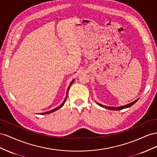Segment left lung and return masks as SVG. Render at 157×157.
<instances>
[{"label":"left lung","mask_w":157,"mask_h":157,"mask_svg":"<svg viewBox=\"0 0 157 157\" xmlns=\"http://www.w3.org/2000/svg\"><path fill=\"white\" fill-rule=\"evenodd\" d=\"M139 98H137V99H136V101H134L133 102H131V103H129L126 105H124V106H118V107H114V106H104V105H102L99 103H97L98 105L102 106V107H105V108L107 109H110V110H122V109H126V108H129V107L132 106L133 105H134L136 103V102L138 101Z\"/></svg>","instance_id":"obj_1"}]
</instances>
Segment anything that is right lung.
Returning a JSON list of instances; mask_svg holds the SVG:
<instances>
[{
    "label": "right lung",
    "mask_w": 157,
    "mask_h": 157,
    "mask_svg": "<svg viewBox=\"0 0 157 157\" xmlns=\"http://www.w3.org/2000/svg\"><path fill=\"white\" fill-rule=\"evenodd\" d=\"M74 80H72V81L71 82V83H70V86H71V84H72V83L74 82ZM70 86L68 87V89H67V92H66V95H68V90H69V88H70ZM66 98H67V95H66V98H65V99H64V102H62V105H60L59 106H58V107H56V109H54L53 110H50V111H48V112H46V113H41V114H50V113H52V112H54V111H55V110H58V109H60V108H62V106H63V105H64V103H65V102H66Z\"/></svg>",
    "instance_id": "add662e5"
}]
</instances>
